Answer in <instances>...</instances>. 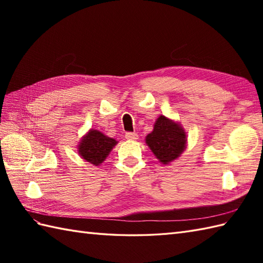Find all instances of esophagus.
<instances>
[{
    "mask_svg": "<svg viewBox=\"0 0 263 263\" xmlns=\"http://www.w3.org/2000/svg\"><path fill=\"white\" fill-rule=\"evenodd\" d=\"M125 139H127V140H131V141H135L138 139V135L136 132H127V133H125Z\"/></svg>",
    "mask_w": 263,
    "mask_h": 263,
    "instance_id": "34e87169",
    "label": "esophagus"
}]
</instances>
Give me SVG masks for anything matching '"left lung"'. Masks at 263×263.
I'll list each match as a JSON object with an SVG mask.
<instances>
[{
  "instance_id": "1",
  "label": "left lung",
  "mask_w": 263,
  "mask_h": 263,
  "mask_svg": "<svg viewBox=\"0 0 263 263\" xmlns=\"http://www.w3.org/2000/svg\"><path fill=\"white\" fill-rule=\"evenodd\" d=\"M146 143L161 164L168 165L185 150L186 132L177 121L160 115L155 122L154 130L147 135Z\"/></svg>"
}]
</instances>
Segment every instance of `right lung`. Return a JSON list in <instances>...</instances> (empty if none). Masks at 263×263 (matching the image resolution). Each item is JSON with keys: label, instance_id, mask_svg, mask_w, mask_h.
Masks as SVG:
<instances>
[{"label": "right lung", "instance_id": "obj_1", "mask_svg": "<svg viewBox=\"0 0 263 263\" xmlns=\"http://www.w3.org/2000/svg\"><path fill=\"white\" fill-rule=\"evenodd\" d=\"M117 144L113 138L105 136L103 132L90 128L78 143V154L82 159L95 166H99Z\"/></svg>", "mask_w": 263, "mask_h": 263}]
</instances>
